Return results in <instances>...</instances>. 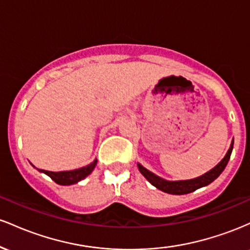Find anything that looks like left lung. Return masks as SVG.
Segmentation results:
<instances>
[{"label":"left lung","instance_id":"obj_1","mask_svg":"<svg viewBox=\"0 0 250 250\" xmlns=\"http://www.w3.org/2000/svg\"><path fill=\"white\" fill-rule=\"evenodd\" d=\"M233 146H234V140L230 143V147H229L228 151L225 155L221 161L215 166L214 168H211L210 170L205 173L201 176L195 177V179L190 180H177V181H169L162 177L157 176L156 174L151 173L150 170H148L147 168H145L141 163H137V168H139L140 173L147 179L154 187H156L160 190L165 191V193L173 194V195H185L193 193L196 189H200L206 186L210 185L214 180H216L220 176L221 173L225 170L227 163H228L229 159H230L231 151H233Z\"/></svg>","mask_w":250,"mask_h":250}]
</instances>
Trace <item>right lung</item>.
<instances>
[{
	"instance_id": "add662e5",
	"label": "right lung",
	"mask_w": 250,
	"mask_h": 250,
	"mask_svg": "<svg viewBox=\"0 0 250 250\" xmlns=\"http://www.w3.org/2000/svg\"><path fill=\"white\" fill-rule=\"evenodd\" d=\"M97 160L95 159L90 165L85 166V167L74 169V170H64V171H49V170H43V169H37L41 173L48 175L51 180L55 181L57 185L61 186H70L75 185V183L80 182L81 180H84L94 168L96 167Z\"/></svg>"
}]
</instances>
